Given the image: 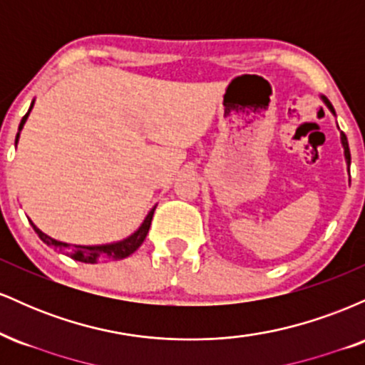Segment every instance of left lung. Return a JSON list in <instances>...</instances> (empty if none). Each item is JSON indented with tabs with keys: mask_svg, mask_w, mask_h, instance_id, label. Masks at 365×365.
<instances>
[{
	"mask_svg": "<svg viewBox=\"0 0 365 365\" xmlns=\"http://www.w3.org/2000/svg\"><path fill=\"white\" fill-rule=\"evenodd\" d=\"M319 98L322 99V103L326 104V106H328V110L333 113L334 116H336V113H334V108H333V104L329 103V99L326 98V96H319ZM336 127H338V123H336ZM338 130H340V127H338ZM340 140H341V148H343V156H345V163H346V166H349V175H350V149H349V140H346V135L345 133L341 132L340 130ZM350 182V180H349Z\"/></svg>",
	"mask_w": 365,
	"mask_h": 365,
	"instance_id": "8db88e82",
	"label": "left lung"
}]
</instances>
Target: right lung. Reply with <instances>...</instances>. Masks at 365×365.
Segmentation results:
<instances>
[{
	"instance_id": "1",
	"label": "right lung",
	"mask_w": 365,
	"mask_h": 365,
	"mask_svg": "<svg viewBox=\"0 0 365 365\" xmlns=\"http://www.w3.org/2000/svg\"><path fill=\"white\" fill-rule=\"evenodd\" d=\"M34 101L31 103V108H29V111L25 113V116L20 121L19 125V132H16V137H15V145L19 144V139H20V132H22L25 121H27L29 115H31L32 108H34ZM158 206V204H156ZM156 206H154L150 211L148 212V216L144 217V221H142L139 228L135 230V232L132 233V235H128L127 238H123V240H118V242H111V244H99V245H75V244H66V242H61V240H56V238L46 235L44 232H41L37 226L32 223L31 221V226L34 228V232L37 233V237L41 238V240L44 242L46 245L49 247H54V249H60L61 252H66L70 254L75 261H81V262H108V261H120V259H125L128 257V255H132L135 252L137 249L142 245V242L145 240V237H148L149 233V228H150V221H153V216H154V211H156Z\"/></svg>"
}]
</instances>
